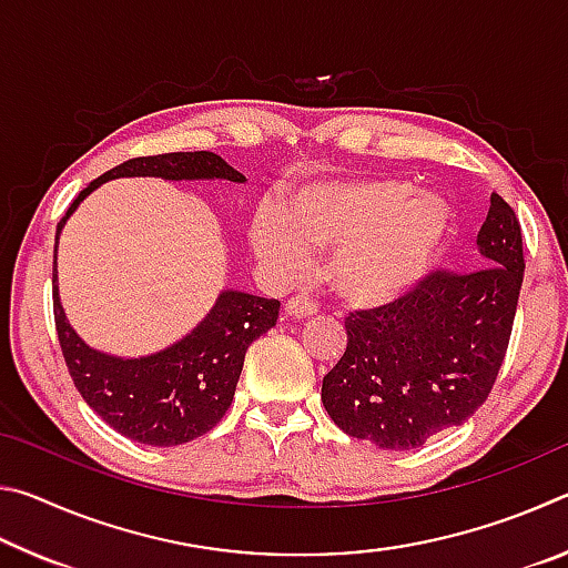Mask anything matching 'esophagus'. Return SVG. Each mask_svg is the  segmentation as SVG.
Listing matches in <instances>:
<instances>
[{
	"label": "esophagus",
	"mask_w": 568,
	"mask_h": 568,
	"mask_svg": "<svg viewBox=\"0 0 568 568\" xmlns=\"http://www.w3.org/2000/svg\"><path fill=\"white\" fill-rule=\"evenodd\" d=\"M285 313L291 315V318H311V315L318 313V303H313L311 297L305 295H295L285 303Z\"/></svg>",
	"instance_id": "obj_1"
}]
</instances>
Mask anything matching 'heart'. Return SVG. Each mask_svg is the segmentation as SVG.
<instances>
[{
	"label": "heart",
	"instance_id": "1",
	"mask_svg": "<svg viewBox=\"0 0 568 568\" xmlns=\"http://www.w3.org/2000/svg\"><path fill=\"white\" fill-rule=\"evenodd\" d=\"M446 233V205L416 195L406 180L345 178L307 182L277 210H257L250 245L281 277L301 273L311 250H331L335 291L358 305H386L428 275Z\"/></svg>",
	"mask_w": 568,
	"mask_h": 568
}]
</instances>
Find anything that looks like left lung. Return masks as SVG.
Instances as JSON below:
<instances>
[{
    "label": "left lung",
    "instance_id": "left-lung-1",
    "mask_svg": "<svg viewBox=\"0 0 568 568\" xmlns=\"http://www.w3.org/2000/svg\"><path fill=\"white\" fill-rule=\"evenodd\" d=\"M474 273H428L408 295L345 318L348 345L323 378V406L345 434L386 450L460 426L491 393L524 283L521 225L491 195Z\"/></svg>",
    "mask_w": 568,
    "mask_h": 568
}]
</instances>
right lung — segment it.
I'll return each instance as SVG.
<instances>
[{
    "label": "right lung",
    "instance_id": "add662e5",
    "mask_svg": "<svg viewBox=\"0 0 568 568\" xmlns=\"http://www.w3.org/2000/svg\"><path fill=\"white\" fill-rule=\"evenodd\" d=\"M118 178L245 182L243 172L205 150L128 160L92 180L74 197L57 223L54 253L64 223L82 200L102 182ZM52 297L57 338L77 390L118 434L148 446H180L217 426L233 403L245 351L273 328L281 311L275 297L223 291L197 328L175 345L145 358H118L90 348L67 321L57 291V261Z\"/></svg>",
    "mask_w": 568,
    "mask_h": 568
}]
</instances>
